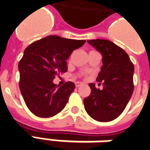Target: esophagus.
Listing matches in <instances>:
<instances>
[{"label":"esophagus","instance_id":"34e87169","mask_svg":"<svg viewBox=\"0 0 150 150\" xmlns=\"http://www.w3.org/2000/svg\"><path fill=\"white\" fill-rule=\"evenodd\" d=\"M75 86H76V87H79V86H82V83H81V82H76V83H75Z\"/></svg>","mask_w":150,"mask_h":150}]
</instances>
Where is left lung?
Masks as SVG:
<instances>
[{
    "label": "left lung",
    "instance_id": "obj_1",
    "mask_svg": "<svg viewBox=\"0 0 150 150\" xmlns=\"http://www.w3.org/2000/svg\"><path fill=\"white\" fill-rule=\"evenodd\" d=\"M87 42L103 55V67L96 80L103 83V88L90 83L91 92L84 98V107L93 119L110 122L122 113L131 98L134 64L128 54L111 41L97 39Z\"/></svg>",
    "mask_w": 150,
    "mask_h": 150
}]
</instances>
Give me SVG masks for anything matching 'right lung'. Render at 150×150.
<instances>
[{"instance_id": "right-lung-1", "label": "right lung", "mask_w": 150, "mask_h": 150, "mask_svg": "<svg viewBox=\"0 0 150 150\" xmlns=\"http://www.w3.org/2000/svg\"><path fill=\"white\" fill-rule=\"evenodd\" d=\"M85 42L48 35L25 48L18 64L19 86L26 106L33 115L52 117L65 107L75 90V83L68 81L58 87L53 79L67 72L66 60Z\"/></svg>"}]
</instances>
